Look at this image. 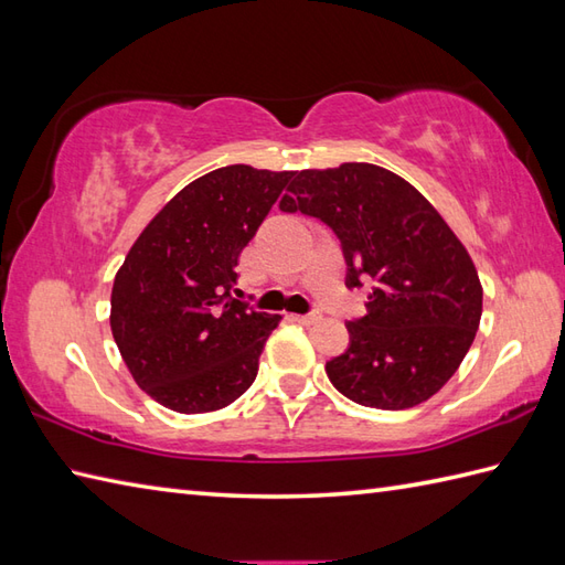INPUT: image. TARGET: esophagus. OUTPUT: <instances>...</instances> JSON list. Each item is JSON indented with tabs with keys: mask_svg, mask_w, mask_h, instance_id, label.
Wrapping results in <instances>:
<instances>
[{
	"mask_svg": "<svg viewBox=\"0 0 565 565\" xmlns=\"http://www.w3.org/2000/svg\"><path fill=\"white\" fill-rule=\"evenodd\" d=\"M322 316L318 313V310H313V313H306V316H296L298 322H303V326H313V322H318Z\"/></svg>",
	"mask_w": 565,
	"mask_h": 565,
	"instance_id": "obj_1",
	"label": "esophagus"
}]
</instances>
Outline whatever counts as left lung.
Returning a JSON list of instances; mask_svg holds the SVG:
<instances>
[{
	"mask_svg": "<svg viewBox=\"0 0 565 565\" xmlns=\"http://www.w3.org/2000/svg\"><path fill=\"white\" fill-rule=\"evenodd\" d=\"M286 213L338 235L347 289H369L366 313L347 322L350 347L326 364L347 398L405 411L431 398L471 347L483 289L466 247L435 206L383 167L344 162L294 174Z\"/></svg>",
	"mask_w": 565,
	"mask_h": 565,
	"instance_id": "1",
	"label": "left lung"
}]
</instances>
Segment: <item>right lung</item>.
<instances>
[{"mask_svg":"<svg viewBox=\"0 0 565 565\" xmlns=\"http://www.w3.org/2000/svg\"><path fill=\"white\" fill-rule=\"evenodd\" d=\"M294 172L227 164L154 215L111 291V332L138 386L174 413L239 398L281 316L239 301L235 267Z\"/></svg>","mask_w":565,"mask_h":565,"instance_id":"obj_1","label":"right lung"}]
</instances>
